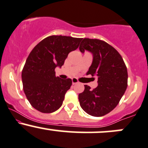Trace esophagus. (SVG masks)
Returning a JSON list of instances; mask_svg holds the SVG:
<instances>
[{
	"label": "esophagus",
	"mask_w": 148,
	"mask_h": 148,
	"mask_svg": "<svg viewBox=\"0 0 148 148\" xmlns=\"http://www.w3.org/2000/svg\"><path fill=\"white\" fill-rule=\"evenodd\" d=\"M71 82H72V84H76L79 83V81L77 80V79H76V78L71 79Z\"/></svg>",
	"instance_id": "34e87169"
}]
</instances>
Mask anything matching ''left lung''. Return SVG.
I'll return each instance as SVG.
<instances>
[{"label": "left lung", "instance_id": "left-lung-1", "mask_svg": "<svg viewBox=\"0 0 148 148\" xmlns=\"http://www.w3.org/2000/svg\"><path fill=\"white\" fill-rule=\"evenodd\" d=\"M79 50L92 54L87 74L98 77V86L94 90L84 85V92L79 94V103L88 114L100 117L114 109L123 96L127 86V68L118 51L102 40L84 38Z\"/></svg>", "mask_w": 148, "mask_h": 148}]
</instances>
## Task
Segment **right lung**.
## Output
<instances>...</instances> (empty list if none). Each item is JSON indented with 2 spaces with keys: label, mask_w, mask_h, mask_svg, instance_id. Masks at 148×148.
I'll use <instances>...</instances> for the list:
<instances>
[{
  "label": "right lung",
  "mask_w": 148,
  "mask_h": 148,
  "mask_svg": "<svg viewBox=\"0 0 148 148\" xmlns=\"http://www.w3.org/2000/svg\"><path fill=\"white\" fill-rule=\"evenodd\" d=\"M82 38L52 35L45 38L29 53L22 71L23 90L32 106L42 113H52L62 106L71 79L55 76L71 51L78 48Z\"/></svg>",
  "instance_id": "add662e5"
}]
</instances>
